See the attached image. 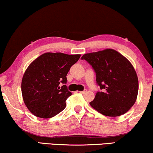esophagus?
<instances>
[{
	"label": "esophagus",
	"instance_id": "obj_1",
	"mask_svg": "<svg viewBox=\"0 0 153 153\" xmlns=\"http://www.w3.org/2000/svg\"><path fill=\"white\" fill-rule=\"evenodd\" d=\"M86 92H87V90H86V89H84V91H79V93H82V94H84V93H86Z\"/></svg>",
	"mask_w": 153,
	"mask_h": 153
}]
</instances>
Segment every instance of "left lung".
Instances as JSON below:
<instances>
[{
  "label": "left lung",
  "mask_w": 153,
  "mask_h": 153,
  "mask_svg": "<svg viewBox=\"0 0 153 153\" xmlns=\"http://www.w3.org/2000/svg\"><path fill=\"white\" fill-rule=\"evenodd\" d=\"M81 59L92 67L101 90L90 105L109 117L126 113L134 105L138 94V78L131 63L111 49L86 53Z\"/></svg>",
  "instance_id": "8db88e82"
}]
</instances>
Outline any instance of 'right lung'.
<instances>
[{
    "label": "right lung",
    "instance_id": "obj_1",
    "mask_svg": "<svg viewBox=\"0 0 153 153\" xmlns=\"http://www.w3.org/2000/svg\"><path fill=\"white\" fill-rule=\"evenodd\" d=\"M80 55L45 53L30 64L21 84L25 104L30 112L40 118H51L66 107L71 95L66 85L67 75Z\"/></svg>",
    "mask_w": 153,
    "mask_h": 153
}]
</instances>
